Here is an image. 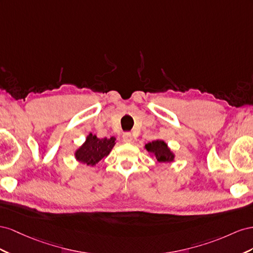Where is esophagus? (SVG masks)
Listing matches in <instances>:
<instances>
[{"label":"esophagus","mask_w":253,"mask_h":253,"mask_svg":"<svg viewBox=\"0 0 253 253\" xmlns=\"http://www.w3.org/2000/svg\"><path fill=\"white\" fill-rule=\"evenodd\" d=\"M123 141H124L125 143H131L133 141L131 133H124V134H123Z\"/></svg>","instance_id":"obj_1"}]
</instances>
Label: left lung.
Listing matches in <instances>:
<instances>
[{
  "label": "left lung",
  "instance_id": "obj_1",
  "mask_svg": "<svg viewBox=\"0 0 253 253\" xmlns=\"http://www.w3.org/2000/svg\"><path fill=\"white\" fill-rule=\"evenodd\" d=\"M151 157H155L158 163H171L175 161V153L172 151L167 142L163 140H156L145 144L144 146Z\"/></svg>",
  "mask_w": 253,
  "mask_h": 253
}]
</instances>
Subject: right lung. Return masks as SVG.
I'll list each match as a JSON object with an SVG mask.
<instances>
[{
    "instance_id": "1",
    "label": "right lung",
    "mask_w": 253,
    "mask_h": 253,
    "mask_svg": "<svg viewBox=\"0 0 253 253\" xmlns=\"http://www.w3.org/2000/svg\"><path fill=\"white\" fill-rule=\"evenodd\" d=\"M115 141L117 139L114 136L109 139H99L95 134L90 132L86 135L85 141L75 150L74 156L76 161L88 167H95L102 159L110 154L115 145Z\"/></svg>"
}]
</instances>
